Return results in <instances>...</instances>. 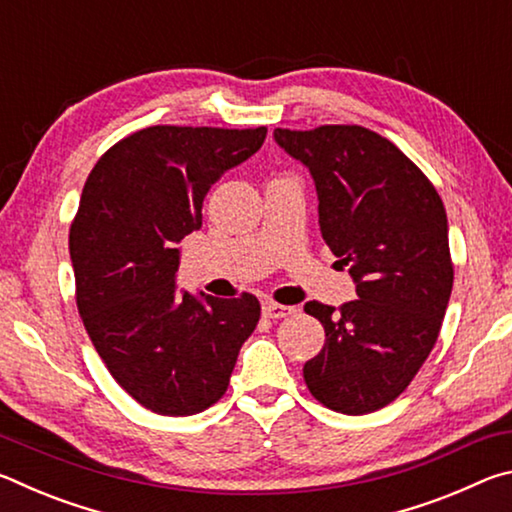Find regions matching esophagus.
Returning a JSON list of instances; mask_svg holds the SVG:
<instances>
[{
    "label": "esophagus",
    "instance_id": "obj_1",
    "mask_svg": "<svg viewBox=\"0 0 512 512\" xmlns=\"http://www.w3.org/2000/svg\"><path fill=\"white\" fill-rule=\"evenodd\" d=\"M293 311V307H287V305H277V302H273V300H266L264 305H262V314L266 316V318H284V316H289Z\"/></svg>",
    "mask_w": 512,
    "mask_h": 512
}]
</instances>
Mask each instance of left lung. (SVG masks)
I'll return each mask as SVG.
<instances>
[{"instance_id": "left-lung-1", "label": "left lung", "mask_w": 512, "mask_h": 512, "mask_svg": "<svg viewBox=\"0 0 512 512\" xmlns=\"http://www.w3.org/2000/svg\"><path fill=\"white\" fill-rule=\"evenodd\" d=\"M273 135L314 176L320 235L350 266L359 296L339 309L305 305L325 329L323 350L302 368L305 384L336 413L384 409L427 361L452 296L443 198L418 164L363 126Z\"/></svg>"}]
</instances>
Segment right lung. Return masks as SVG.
<instances>
[{"label":"right lung","mask_w":512,"mask_h":512,"mask_svg":"<svg viewBox=\"0 0 512 512\" xmlns=\"http://www.w3.org/2000/svg\"><path fill=\"white\" fill-rule=\"evenodd\" d=\"M264 137L266 126H149L112 144L85 180L69 228L76 307L110 375L158 415L219 402L257 327L253 293L198 300L173 277L210 187Z\"/></svg>","instance_id":"obj_1"}]
</instances>
